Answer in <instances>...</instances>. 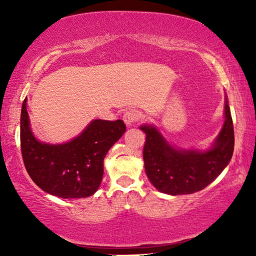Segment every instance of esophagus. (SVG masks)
Listing matches in <instances>:
<instances>
[{"label": "esophagus", "instance_id": "34e87169", "mask_svg": "<svg viewBox=\"0 0 256 256\" xmlns=\"http://www.w3.org/2000/svg\"><path fill=\"white\" fill-rule=\"evenodd\" d=\"M141 118V114H140L138 110H128L124 114V121L127 126H130L138 120Z\"/></svg>", "mask_w": 256, "mask_h": 256}]
</instances>
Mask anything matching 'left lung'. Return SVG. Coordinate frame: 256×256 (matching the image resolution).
<instances>
[{"instance_id": "left-lung-1", "label": "left lung", "mask_w": 256, "mask_h": 256, "mask_svg": "<svg viewBox=\"0 0 256 256\" xmlns=\"http://www.w3.org/2000/svg\"><path fill=\"white\" fill-rule=\"evenodd\" d=\"M140 129L146 132V174L154 186L163 194H190L202 190L222 172L232 158L234 129L227 98L225 122L208 150L174 148L152 124L141 126Z\"/></svg>"}]
</instances>
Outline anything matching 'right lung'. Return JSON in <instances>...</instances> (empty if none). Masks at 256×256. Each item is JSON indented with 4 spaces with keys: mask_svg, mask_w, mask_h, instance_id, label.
Here are the masks:
<instances>
[{
    "mask_svg": "<svg viewBox=\"0 0 256 256\" xmlns=\"http://www.w3.org/2000/svg\"><path fill=\"white\" fill-rule=\"evenodd\" d=\"M126 132L122 120H93L76 138L60 144L40 142L30 128L26 99L20 112V150L36 185L60 198H86L99 188L104 160Z\"/></svg>",
    "mask_w": 256,
    "mask_h": 256,
    "instance_id": "add662e5",
    "label": "right lung"
}]
</instances>
